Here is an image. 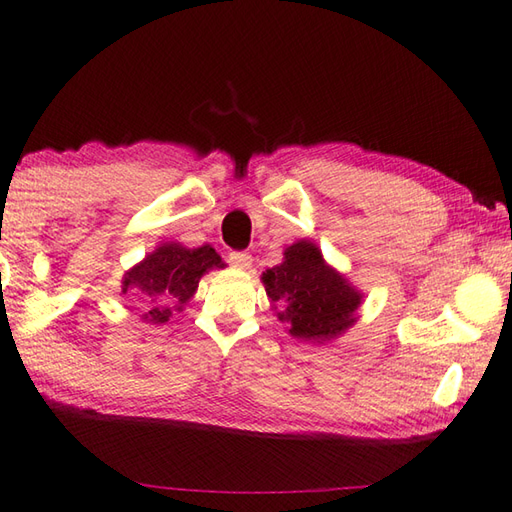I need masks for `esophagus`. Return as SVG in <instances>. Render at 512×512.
Wrapping results in <instances>:
<instances>
[{
    "label": "esophagus",
    "mask_w": 512,
    "mask_h": 512,
    "mask_svg": "<svg viewBox=\"0 0 512 512\" xmlns=\"http://www.w3.org/2000/svg\"><path fill=\"white\" fill-rule=\"evenodd\" d=\"M229 265L236 269H249L252 267V256L247 252H232L229 254Z\"/></svg>",
    "instance_id": "34e87169"
}]
</instances>
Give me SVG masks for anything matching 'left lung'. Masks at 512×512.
I'll list each match as a JSON object with an SVG mask.
<instances>
[{
  "mask_svg": "<svg viewBox=\"0 0 512 512\" xmlns=\"http://www.w3.org/2000/svg\"><path fill=\"white\" fill-rule=\"evenodd\" d=\"M276 316L300 340L327 342L358 320L362 294L322 258L316 243L298 241L285 260L260 276Z\"/></svg>",
  "mask_w": 512,
  "mask_h": 512,
  "instance_id": "obj_1",
  "label": "left lung"
}]
</instances>
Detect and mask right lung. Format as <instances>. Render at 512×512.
Wrapping results in <instances>:
<instances>
[{
	"mask_svg": "<svg viewBox=\"0 0 512 512\" xmlns=\"http://www.w3.org/2000/svg\"><path fill=\"white\" fill-rule=\"evenodd\" d=\"M225 263L210 245L187 249L179 243H163L123 276V294H132L148 307L145 322L159 325L172 316V305L181 309L194 296L198 280Z\"/></svg>",
	"mask_w": 512,
	"mask_h": 512,
	"instance_id": "right-lung-1",
	"label": "right lung"
}]
</instances>
